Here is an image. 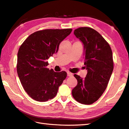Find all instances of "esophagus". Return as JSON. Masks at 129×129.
Listing matches in <instances>:
<instances>
[{
    "instance_id": "34e87169",
    "label": "esophagus",
    "mask_w": 129,
    "mask_h": 129,
    "mask_svg": "<svg viewBox=\"0 0 129 129\" xmlns=\"http://www.w3.org/2000/svg\"><path fill=\"white\" fill-rule=\"evenodd\" d=\"M67 76H73V74L70 73V72H67Z\"/></svg>"
}]
</instances>
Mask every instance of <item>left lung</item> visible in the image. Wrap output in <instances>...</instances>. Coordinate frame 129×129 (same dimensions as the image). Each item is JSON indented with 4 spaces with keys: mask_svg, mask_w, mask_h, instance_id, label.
Returning a JSON list of instances; mask_svg holds the SVG:
<instances>
[{
    "mask_svg": "<svg viewBox=\"0 0 129 129\" xmlns=\"http://www.w3.org/2000/svg\"><path fill=\"white\" fill-rule=\"evenodd\" d=\"M74 34L84 45L86 77L75 74L78 84L72 91L76 101L90 105L100 98L107 87L113 70L112 49L100 33L89 27H81Z\"/></svg>",
    "mask_w": 129,
    "mask_h": 129,
    "instance_id": "1",
    "label": "left lung"
}]
</instances>
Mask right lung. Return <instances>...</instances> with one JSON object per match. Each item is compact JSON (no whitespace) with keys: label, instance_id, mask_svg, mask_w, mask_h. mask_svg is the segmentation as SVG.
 Returning a JSON list of instances; mask_svg holds the SVG:
<instances>
[{"label":"right lung","instance_id":"right-lung-1","mask_svg":"<svg viewBox=\"0 0 129 129\" xmlns=\"http://www.w3.org/2000/svg\"><path fill=\"white\" fill-rule=\"evenodd\" d=\"M72 29H45L30 35L17 53V72L24 89L31 99L44 102L53 99L67 76L64 71L49 70L46 60L56 53L60 43Z\"/></svg>","mask_w":129,"mask_h":129}]
</instances>
